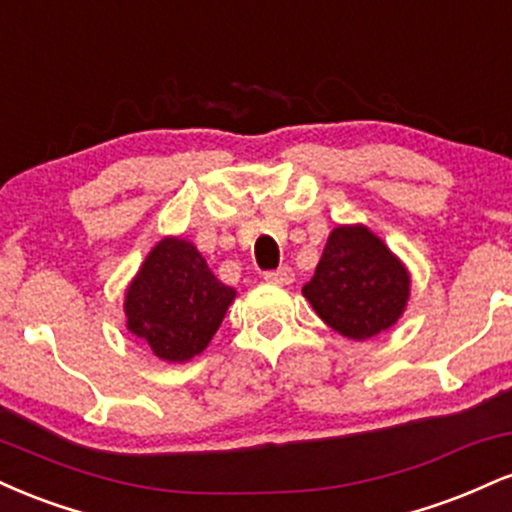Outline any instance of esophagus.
<instances>
[{
	"mask_svg": "<svg viewBox=\"0 0 512 512\" xmlns=\"http://www.w3.org/2000/svg\"><path fill=\"white\" fill-rule=\"evenodd\" d=\"M264 279H267L269 284L289 286V284H293V269H291V267L272 269V272H264Z\"/></svg>",
	"mask_w": 512,
	"mask_h": 512,
	"instance_id": "esophagus-1",
	"label": "esophagus"
}]
</instances>
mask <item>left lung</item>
Masks as SVG:
<instances>
[{
	"instance_id": "8db88e82",
	"label": "left lung",
	"mask_w": 512,
	"mask_h": 512,
	"mask_svg": "<svg viewBox=\"0 0 512 512\" xmlns=\"http://www.w3.org/2000/svg\"><path fill=\"white\" fill-rule=\"evenodd\" d=\"M407 267L366 226H337L313 279L303 286L315 313L354 342L390 330L407 308Z\"/></svg>"
}]
</instances>
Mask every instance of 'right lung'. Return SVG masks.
Masks as SVG:
<instances>
[{"instance_id": "right-lung-1", "label": "right lung", "mask_w": 512, "mask_h": 512, "mask_svg": "<svg viewBox=\"0 0 512 512\" xmlns=\"http://www.w3.org/2000/svg\"><path fill=\"white\" fill-rule=\"evenodd\" d=\"M233 298L236 289L211 274L190 240L163 238L127 286V330L161 361H190L207 349Z\"/></svg>"}]
</instances>
